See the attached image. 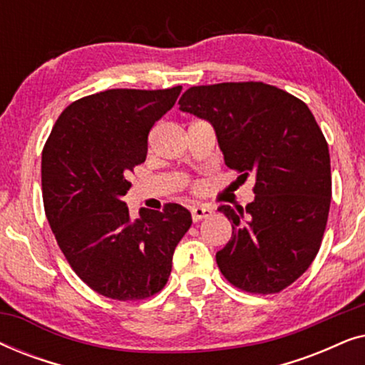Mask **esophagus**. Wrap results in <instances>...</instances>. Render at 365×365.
Returning <instances> with one entry per match:
<instances>
[{
  "label": "esophagus",
  "mask_w": 365,
  "mask_h": 365,
  "mask_svg": "<svg viewBox=\"0 0 365 365\" xmlns=\"http://www.w3.org/2000/svg\"><path fill=\"white\" fill-rule=\"evenodd\" d=\"M214 209L207 204H197V206L191 207V214H192V221H201V219H206L209 216H212Z\"/></svg>",
  "instance_id": "1"
}]
</instances>
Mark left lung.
<instances>
[{
	"instance_id": "8db88e82",
	"label": "left lung",
	"mask_w": 365,
	"mask_h": 365,
	"mask_svg": "<svg viewBox=\"0 0 365 365\" xmlns=\"http://www.w3.org/2000/svg\"><path fill=\"white\" fill-rule=\"evenodd\" d=\"M179 109L211 124L227 168L256 178L252 202L217 207L232 222L216 254L222 276L256 294L291 286L317 256L332 196L329 148L311 109L254 81L192 86Z\"/></svg>"
}]
</instances>
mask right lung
Returning <instances> with one entry per match:
<instances>
[{
	"label": "right lung",
	"mask_w": 365,
	"mask_h": 365,
	"mask_svg": "<svg viewBox=\"0 0 365 365\" xmlns=\"http://www.w3.org/2000/svg\"><path fill=\"white\" fill-rule=\"evenodd\" d=\"M171 89H108L58 118L43 149V202L58 246L93 291L116 301L146 299L166 286L173 254L192 217L186 207L139 209L129 217L128 174L146 161L148 134L174 106Z\"/></svg>",
	"instance_id": "1"
}]
</instances>
